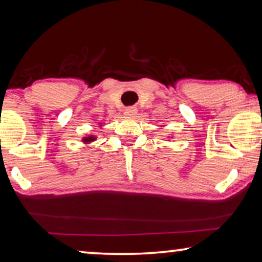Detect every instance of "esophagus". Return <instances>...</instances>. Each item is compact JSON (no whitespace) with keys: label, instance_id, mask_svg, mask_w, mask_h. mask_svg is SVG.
Returning <instances> with one entry per match:
<instances>
[{"label":"esophagus","instance_id":"esophagus-1","mask_svg":"<svg viewBox=\"0 0 262 262\" xmlns=\"http://www.w3.org/2000/svg\"><path fill=\"white\" fill-rule=\"evenodd\" d=\"M125 115L126 116H136L137 115V108L134 107V106H130V107H127L126 110H125Z\"/></svg>","mask_w":262,"mask_h":262}]
</instances>
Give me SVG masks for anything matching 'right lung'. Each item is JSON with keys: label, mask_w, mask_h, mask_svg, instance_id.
<instances>
[{"label": "right lung", "mask_w": 262, "mask_h": 262, "mask_svg": "<svg viewBox=\"0 0 262 262\" xmlns=\"http://www.w3.org/2000/svg\"><path fill=\"white\" fill-rule=\"evenodd\" d=\"M94 138L93 137H89V138H86V139H84L85 142H91V140H93Z\"/></svg>", "instance_id": "1"}]
</instances>
